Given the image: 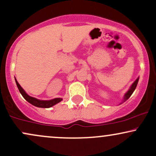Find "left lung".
Masks as SVG:
<instances>
[{
  "label": "left lung",
  "instance_id": "1",
  "mask_svg": "<svg viewBox=\"0 0 156 156\" xmlns=\"http://www.w3.org/2000/svg\"><path fill=\"white\" fill-rule=\"evenodd\" d=\"M139 78H138L137 79L133 82V84H132V85H131V87H130L129 90H128V92L125 93V94L124 95V98H123V101H124V102L126 101L127 100H128V98H129L131 96V94H133V92H134V90H135L136 88V86H137L138 81H139Z\"/></svg>",
  "mask_w": 156,
  "mask_h": 156
}]
</instances>
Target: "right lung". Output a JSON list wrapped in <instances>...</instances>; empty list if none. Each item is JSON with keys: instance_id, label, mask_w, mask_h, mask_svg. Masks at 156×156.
Here are the masks:
<instances>
[{"instance_id": "1", "label": "right lung", "mask_w": 156, "mask_h": 156, "mask_svg": "<svg viewBox=\"0 0 156 156\" xmlns=\"http://www.w3.org/2000/svg\"><path fill=\"white\" fill-rule=\"evenodd\" d=\"M16 84L17 86V88H18L20 92L22 94L23 98L26 100L28 103H30L34 106L39 107V108H51V107L53 106V105L58 103L59 102L62 101V98H54L53 100H50V101H41V100H38L37 98H33V97H31L28 95L27 93L25 92V90L23 89L21 86L20 85L17 80H16L15 78Z\"/></svg>"}]
</instances>
